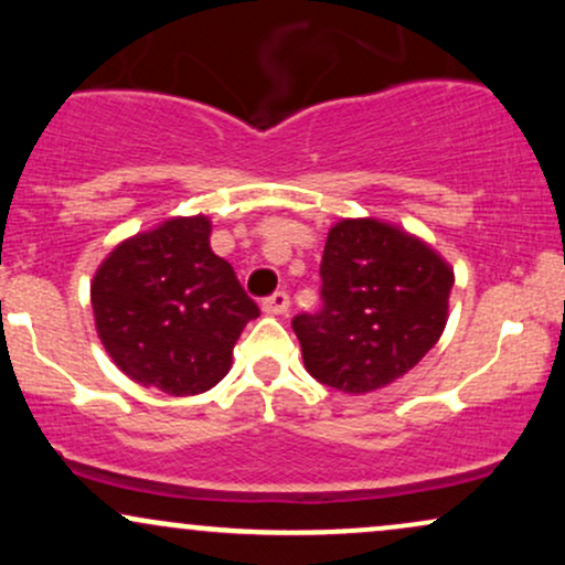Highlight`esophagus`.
Wrapping results in <instances>:
<instances>
[{"label":"esophagus","mask_w":565,"mask_h":565,"mask_svg":"<svg viewBox=\"0 0 565 565\" xmlns=\"http://www.w3.org/2000/svg\"><path fill=\"white\" fill-rule=\"evenodd\" d=\"M263 310L268 316H284L289 310V295L287 291H274L270 297L263 300Z\"/></svg>","instance_id":"34e87169"}]
</instances>
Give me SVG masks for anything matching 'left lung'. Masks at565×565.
<instances>
[{"mask_svg": "<svg viewBox=\"0 0 565 565\" xmlns=\"http://www.w3.org/2000/svg\"><path fill=\"white\" fill-rule=\"evenodd\" d=\"M451 265L404 228L348 217L329 228L321 310L291 321L310 377L364 395L404 377L440 340Z\"/></svg>", "mask_w": 565, "mask_h": 565, "instance_id": "obj_1", "label": "left lung"}]
</instances>
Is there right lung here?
<instances>
[{"label":"right lung","mask_w":565,"mask_h":565,"mask_svg":"<svg viewBox=\"0 0 565 565\" xmlns=\"http://www.w3.org/2000/svg\"><path fill=\"white\" fill-rule=\"evenodd\" d=\"M210 217H170L121 242L95 270V329L129 380L196 395L228 374L233 345L260 316L231 263L210 246Z\"/></svg>","instance_id":"add662e5"}]
</instances>
